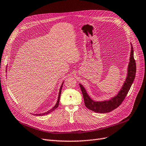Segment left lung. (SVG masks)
Segmentation results:
<instances>
[{"label": "left lung", "instance_id": "obj_1", "mask_svg": "<svg viewBox=\"0 0 146 146\" xmlns=\"http://www.w3.org/2000/svg\"><path fill=\"white\" fill-rule=\"evenodd\" d=\"M136 73V64L134 58V49L131 44L130 60L128 68V75L125 81L118 93L115 98L108 101L94 102L87 94L84 87L80 84V86L84 98L85 106L87 108L98 113H108L117 108L124 100L129 90L133 84Z\"/></svg>", "mask_w": 146, "mask_h": 146}]
</instances>
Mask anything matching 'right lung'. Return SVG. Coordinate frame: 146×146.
Masks as SVG:
<instances>
[{
    "label": "right lung",
    "mask_w": 146,
    "mask_h": 146,
    "mask_svg": "<svg viewBox=\"0 0 146 146\" xmlns=\"http://www.w3.org/2000/svg\"><path fill=\"white\" fill-rule=\"evenodd\" d=\"M63 84L64 82L62 83V84L61 85V87H60V90H59V96H58V101H57V103L56 104V105H55L52 109H50V110L47 111V112L46 113H40V114H36V115H38V116H42V115H46V114H48L50 113L51 112H52V111H53L54 109H56L58 106H59V100H60V94H61V91H62V86H63Z\"/></svg>",
    "instance_id": "right-lung-1"
}]
</instances>
